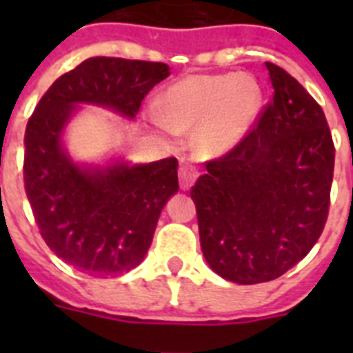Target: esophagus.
<instances>
[{"label":"esophagus","mask_w":353,"mask_h":353,"mask_svg":"<svg viewBox=\"0 0 353 353\" xmlns=\"http://www.w3.org/2000/svg\"><path fill=\"white\" fill-rule=\"evenodd\" d=\"M196 177H198V172L194 170L192 166L181 165V168H179V187L183 190H188L192 187V183L196 181Z\"/></svg>","instance_id":"34e87169"}]
</instances>
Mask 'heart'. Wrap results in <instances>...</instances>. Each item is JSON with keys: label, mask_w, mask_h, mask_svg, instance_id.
<instances>
[{"label": "heart", "mask_w": 353, "mask_h": 353, "mask_svg": "<svg viewBox=\"0 0 353 353\" xmlns=\"http://www.w3.org/2000/svg\"><path fill=\"white\" fill-rule=\"evenodd\" d=\"M262 99L260 84L247 74H194L166 91L159 124L170 133L199 124L198 148L221 154L251 130Z\"/></svg>", "instance_id": "obj_1"}]
</instances>
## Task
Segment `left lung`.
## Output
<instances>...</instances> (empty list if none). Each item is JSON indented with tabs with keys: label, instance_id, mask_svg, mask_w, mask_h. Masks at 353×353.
Here are the masks:
<instances>
[{
	"label": "left lung",
	"instance_id": "obj_1",
	"mask_svg": "<svg viewBox=\"0 0 353 353\" xmlns=\"http://www.w3.org/2000/svg\"><path fill=\"white\" fill-rule=\"evenodd\" d=\"M273 99L254 126L190 188L205 260L236 284H260L301 262L328 220L335 146L323 108L265 62Z\"/></svg>",
	"mask_w": 353,
	"mask_h": 353
}]
</instances>
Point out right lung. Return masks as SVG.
Masks as SVG:
<instances>
[{
	"instance_id": "obj_1",
	"label": "right lung",
	"mask_w": 353,
	"mask_h": 353,
	"mask_svg": "<svg viewBox=\"0 0 353 353\" xmlns=\"http://www.w3.org/2000/svg\"><path fill=\"white\" fill-rule=\"evenodd\" d=\"M163 62L93 57L62 74L36 104L25 130V194L41 238L65 263L115 276L143 262L166 199L177 192V159L82 168L60 139L74 104L91 102L135 117L170 71Z\"/></svg>"
}]
</instances>
